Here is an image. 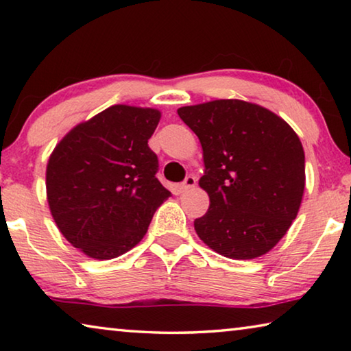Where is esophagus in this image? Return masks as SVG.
Instances as JSON below:
<instances>
[{
	"label": "esophagus",
	"instance_id": "obj_1",
	"mask_svg": "<svg viewBox=\"0 0 351 351\" xmlns=\"http://www.w3.org/2000/svg\"><path fill=\"white\" fill-rule=\"evenodd\" d=\"M195 186H197V180H195V176L189 175V176H186V180L182 181V184H181V190H182V192H187V190L193 189Z\"/></svg>",
	"mask_w": 351,
	"mask_h": 351
}]
</instances>
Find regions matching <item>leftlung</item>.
<instances>
[{"label": "left lung", "mask_w": 351, "mask_h": 351, "mask_svg": "<svg viewBox=\"0 0 351 351\" xmlns=\"http://www.w3.org/2000/svg\"><path fill=\"white\" fill-rule=\"evenodd\" d=\"M182 122L203 147L199 187L210 198L195 230L234 260L269 252L294 221L305 189V153L282 117L237 99L182 106Z\"/></svg>", "instance_id": "obj_1"}]
</instances>
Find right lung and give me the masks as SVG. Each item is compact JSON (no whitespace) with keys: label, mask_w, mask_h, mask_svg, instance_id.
<instances>
[{"label":"right lung","mask_w":351,"mask_h":351,"mask_svg":"<svg viewBox=\"0 0 351 351\" xmlns=\"http://www.w3.org/2000/svg\"><path fill=\"white\" fill-rule=\"evenodd\" d=\"M161 112L112 105L58 142L46 169L52 218L88 257L110 260L144 239L170 192L158 181L150 147Z\"/></svg>","instance_id":"1"}]
</instances>
